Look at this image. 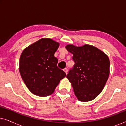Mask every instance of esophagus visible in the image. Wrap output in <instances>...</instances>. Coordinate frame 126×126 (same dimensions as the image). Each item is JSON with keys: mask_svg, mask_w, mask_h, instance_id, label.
Masks as SVG:
<instances>
[{"mask_svg": "<svg viewBox=\"0 0 126 126\" xmlns=\"http://www.w3.org/2000/svg\"><path fill=\"white\" fill-rule=\"evenodd\" d=\"M63 70H64V72H65V73H66V74L68 73V69H67V68H65L64 69H63Z\"/></svg>", "mask_w": 126, "mask_h": 126, "instance_id": "1", "label": "esophagus"}]
</instances>
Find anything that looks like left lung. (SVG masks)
<instances>
[{"label":"left lung","instance_id":"1","mask_svg":"<svg viewBox=\"0 0 126 126\" xmlns=\"http://www.w3.org/2000/svg\"><path fill=\"white\" fill-rule=\"evenodd\" d=\"M66 49L73 54L75 62L66 77L74 93L81 101L92 100L104 88L110 74V60L104 52L89 45L77 47L68 45Z\"/></svg>","mask_w":126,"mask_h":126}]
</instances>
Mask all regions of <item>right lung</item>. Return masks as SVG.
<instances>
[{
	"mask_svg": "<svg viewBox=\"0 0 126 126\" xmlns=\"http://www.w3.org/2000/svg\"><path fill=\"white\" fill-rule=\"evenodd\" d=\"M59 43L42 38L25 48L19 60V72L27 88L35 95L52 94L60 81L66 75L58 68L54 53Z\"/></svg>",
	"mask_w": 126,
	"mask_h": 126,
	"instance_id": "right-lung-1",
	"label": "right lung"
}]
</instances>
